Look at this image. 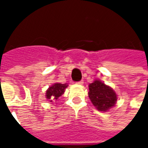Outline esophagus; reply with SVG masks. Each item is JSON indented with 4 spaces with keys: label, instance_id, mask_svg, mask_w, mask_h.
Returning a JSON list of instances; mask_svg holds the SVG:
<instances>
[{
    "label": "esophagus",
    "instance_id": "34e87169",
    "mask_svg": "<svg viewBox=\"0 0 148 148\" xmlns=\"http://www.w3.org/2000/svg\"><path fill=\"white\" fill-rule=\"evenodd\" d=\"M76 84H77V85H82V84H83V81L82 80V81L77 82H76Z\"/></svg>",
    "mask_w": 148,
    "mask_h": 148
}]
</instances>
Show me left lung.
<instances>
[{"mask_svg":"<svg viewBox=\"0 0 148 148\" xmlns=\"http://www.w3.org/2000/svg\"><path fill=\"white\" fill-rule=\"evenodd\" d=\"M88 95L93 105L100 111L110 110L117 101L114 90L100 80H95L89 85Z\"/></svg>","mask_w":148,"mask_h":148,"instance_id":"8db88e82","label":"left lung"}]
</instances>
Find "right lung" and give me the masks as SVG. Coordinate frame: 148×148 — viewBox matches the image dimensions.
I'll return each mask as SVG.
<instances>
[{
    "label": "right lung",
    "instance_id": "add662e5",
    "mask_svg": "<svg viewBox=\"0 0 148 148\" xmlns=\"http://www.w3.org/2000/svg\"><path fill=\"white\" fill-rule=\"evenodd\" d=\"M68 86V85L62 84V83H54L46 90V99H49L50 103L56 101L60 96H62L65 92V90Z\"/></svg>",
    "mask_w": 148,
    "mask_h": 148
}]
</instances>
